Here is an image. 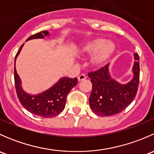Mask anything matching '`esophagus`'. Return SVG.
Returning a JSON list of instances; mask_svg holds the SVG:
<instances>
[{"label":"esophagus","instance_id":"1","mask_svg":"<svg viewBox=\"0 0 154 154\" xmlns=\"http://www.w3.org/2000/svg\"><path fill=\"white\" fill-rule=\"evenodd\" d=\"M86 78V76L85 75V74H80V75H79L78 77H77V79H78L79 81H82V80H84Z\"/></svg>","mask_w":154,"mask_h":154}]
</instances>
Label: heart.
Wrapping results in <instances>:
<instances>
[{
    "mask_svg": "<svg viewBox=\"0 0 154 154\" xmlns=\"http://www.w3.org/2000/svg\"><path fill=\"white\" fill-rule=\"evenodd\" d=\"M115 50L112 42L106 41L103 38H93L83 46L81 52L83 54H94L91 59V63L94 67H100L106 63Z\"/></svg>",
    "mask_w": 154,
    "mask_h": 154,
    "instance_id": "b5f03b06",
    "label": "heart"
}]
</instances>
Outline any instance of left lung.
Listing matches in <instances>:
<instances>
[{
	"mask_svg": "<svg viewBox=\"0 0 154 154\" xmlns=\"http://www.w3.org/2000/svg\"><path fill=\"white\" fill-rule=\"evenodd\" d=\"M133 77L129 83L121 84L110 77L109 64L88 76L92 83L89 104L92 111L100 116L119 114L131 103L136 95L139 83V57L134 54Z\"/></svg>",
	"mask_w": 154,
	"mask_h": 154,
	"instance_id": "obj_1",
	"label": "left lung"
}]
</instances>
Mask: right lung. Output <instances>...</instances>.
Here are the masks:
<instances>
[{
    "label": "right lung",
    "instance_id": "obj_1",
    "mask_svg": "<svg viewBox=\"0 0 154 154\" xmlns=\"http://www.w3.org/2000/svg\"><path fill=\"white\" fill-rule=\"evenodd\" d=\"M48 31L45 30L29 36L27 41L33 38H43L48 35ZM23 45L17 52L15 60L19 54ZM15 86L19 101L29 112L43 118H53L60 114L66 106V97L70 91L77 84V79L63 77L49 89L38 94H29L21 88V80L17 74L16 69L14 68Z\"/></svg>",
    "mask_w": 154,
    "mask_h": 154
}]
</instances>
